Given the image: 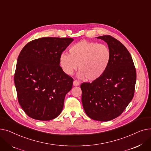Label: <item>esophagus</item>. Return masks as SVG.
<instances>
[{
  "mask_svg": "<svg viewBox=\"0 0 151 151\" xmlns=\"http://www.w3.org/2000/svg\"><path fill=\"white\" fill-rule=\"evenodd\" d=\"M73 86H79V85L80 84V83H79L78 81L75 80V81H73Z\"/></svg>",
  "mask_w": 151,
  "mask_h": 151,
  "instance_id": "obj_1",
  "label": "esophagus"
}]
</instances>
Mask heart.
Listing matches in <instances>:
<instances>
[{
  "label": "heart",
  "mask_w": 151,
  "mask_h": 151,
  "mask_svg": "<svg viewBox=\"0 0 151 151\" xmlns=\"http://www.w3.org/2000/svg\"><path fill=\"white\" fill-rule=\"evenodd\" d=\"M70 54L62 52L59 58L63 72L72 75L78 68L77 76L87 81H94L101 76L107 70L111 58L109 47L86 40L71 46Z\"/></svg>",
  "instance_id": "obj_1"
}]
</instances>
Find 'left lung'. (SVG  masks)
I'll use <instances>...</instances> for the list:
<instances>
[{"label": "left lung", "instance_id": "1", "mask_svg": "<svg viewBox=\"0 0 151 151\" xmlns=\"http://www.w3.org/2000/svg\"><path fill=\"white\" fill-rule=\"evenodd\" d=\"M97 38L108 44L111 58L104 75L91 83L81 85V100L90 118L108 121L120 116L132 101L137 73L131 55L124 45L110 35Z\"/></svg>", "mask_w": 151, "mask_h": 151}]
</instances>
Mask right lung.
<instances>
[{
  "label": "right lung",
  "mask_w": 151,
  "mask_h": 151,
  "mask_svg": "<svg viewBox=\"0 0 151 151\" xmlns=\"http://www.w3.org/2000/svg\"><path fill=\"white\" fill-rule=\"evenodd\" d=\"M71 38L43 37L28 43L19 53L14 77L19 104L30 117L50 121L62 112L73 78L59 65Z\"/></svg>",
  "instance_id": "obj_1"
}]
</instances>
